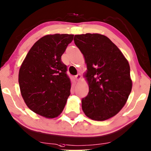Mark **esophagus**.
Segmentation results:
<instances>
[{
  "label": "esophagus",
  "mask_w": 151,
  "mask_h": 151,
  "mask_svg": "<svg viewBox=\"0 0 151 151\" xmlns=\"http://www.w3.org/2000/svg\"><path fill=\"white\" fill-rule=\"evenodd\" d=\"M75 78L77 80H80V78H81V75H80V73H78L75 76Z\"/></svg>",
  "instance_id": "1"
}]
</instances>
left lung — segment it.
<instances>
[{"mask_svg": "<svg viewBox=\"0 0 151 151\" xmlns=\"http://www.w3.org/2000/svg\"><path fill=\"white\" fill-rule=\"evenodd\" d=\"M73 40L87 66L89 89L82 99V108L93 120H107L120 111L132 90L128 60L105 35H77Z\"/></svg>", "mask_w": 151, "mask_h": 151, "instance_id": "left-lung-1", "label": "left lung"}]
</instances>
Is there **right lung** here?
<instances>
[{
    "instance_id": "add662e5",
    "label": "right lung",
    "mask_w": 151,
    "mask_h": 151,
    "mask_svg": "<svg viewBox=\"0 0 151 151\" xmlns=\"http://www.w3.org/2000/svg\"><path fill=\"white\" fill-rule=\"evenodd\" d=\"M73 35H48L32 46L19 73L21 93L25 104L37 114L52 119L65 106L71 90L62 54Z\"/></svg>"
}]
</instances>
